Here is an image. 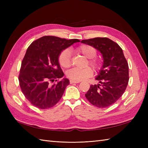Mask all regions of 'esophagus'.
Here are the masks:
<instances>
[{
  "label": "esophagus",
  "mask_w": 148,
  "mask_h": 148,
  "mask_svg": "<svg viewBox=\"0 0 148 148\" xmlns=\"http://www.w3.org/2000/svg\"><path fill=\"white\" fill-rule=\"evenodd\" d=\"M80 81H74V80H70V83L72 84V83H79Z\"/></svg>",
  "instance_id": "34e87169"
}]
</instances>
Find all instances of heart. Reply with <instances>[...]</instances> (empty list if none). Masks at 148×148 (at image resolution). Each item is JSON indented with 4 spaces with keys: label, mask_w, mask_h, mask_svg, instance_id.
I'll use <instances>...</instances> for the list:
<instances>
[{
    "label": "heart",
    "mask_w": 148,
    "mask_h": 148,
    "mask_svg": "<svg viewBox=\"0 0 148 148\" xmlns=\"http://www.w3.org/2000/svg\"><path fill=\"white\" fill-rule=\"evenodd\" d=\"M74 51L83 55L88 58V64L95 70H99L101 68V63L99 59L95 58L97 55V50L93 46L89 45H82L74 49ZM58 62L62 67L64 68L70 67L72 65L71 53L66 49L63 50L58 55ZM93 75V71L90 67L80 69L72 68L67 72V76L74 81H82L91 77Z\"/></svg>",
    "instance_id": "obj_1"
}]
</instances>
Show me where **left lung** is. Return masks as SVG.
<instances>
[{
    "label": "left lung",
    "mask_w": 148,
    "mask_h": 148,
    "mask_svg": "<svg viewBox=\"0 0 148 148\" xmlns=\"http://www.w3.org/2000/svg\"><path fill=\"white\" fill-rule=\"evenodd\" d=\"M81 42L99 50L103 59L102 67L95 78L100 83L91 85L85 97L97 108H107L117 101L127 88L129 80L128 62L121 47L107 37H95Z\"/></svg>",
    "instance_id": "1"
}]
</instances>
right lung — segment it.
<instances>
[{"mask_svg":"<svg viewBox=\"0 0 148 148\" xmlns=\"http://www.w3.org/2000/svg\"><path fill=\"white\" fill-rule=\"evenodd\" d=\"M77 42L80 40L46 36L29 46L21 62L18 79L22 93L33 106L40 109H49L61 99L69 80L64 78L58 81L64 75L58 55ZM54 81L58 82L52 84Z\"/></svg>","mask_w":148,"mask_h":148,"instance_id":"1","label":"right lung"}]
</instances>
